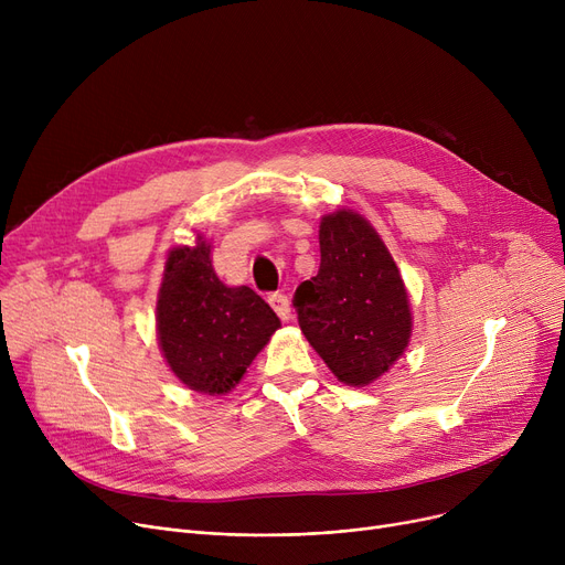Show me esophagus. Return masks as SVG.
Returning a JSON list of instances; mask_svg holds the SVG:
<instances>
[{"label": "esophagus", "instance_id": "esophagus-1", "mask_svg": "<svg viewBox=\"0 0 565 565\" xmlns=\"http://www.w3.org/2000/svg\"><path fill=\"white\" fill-rule=\"evenodd\" d=\"M267 302H270V307L277 311V316H279L281 320H290V302H288L286 295L273 292L270 298H267Z\"/></svg>", "mask_w": 565, "mask_h": 565}]
</instances>
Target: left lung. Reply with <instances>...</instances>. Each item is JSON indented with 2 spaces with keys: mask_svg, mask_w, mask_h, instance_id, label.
<instances>
[{
  "mask_svg": "<svg viewBox=\"0 0 565 565\" xmlns=\"http://www.w3.org/2000/svg\"><path fill=\"white\" fill-rule=\"evenodd\" d=\"M318 241V275L295 292L300 330L339 382L369 387L409 345L405 281L380 233L350 207L322 215Z\"/></svg>",
  "mask_w": 565,
  "mask_h": 565,
  "instance_id": "8db88e82",
  "label": "left lung"
}]
</instances>
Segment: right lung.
I'll return each instance as SVG.
<instances>
[{
	"instance_id": "add662e5",
	"label": "right lung",
	"mask_w": 565,
	"mask_h": 565,
	"mask_svg": "<svg viewBox=\"0 0 565 565\" xmlns=\"http://www.w3.org/2000/svg\"><path fill=\"white\" fill-rule=\"evenodd\" d=\"M281 320L249 286L215 275L211 243L173 247L156 305L158 345L169 371L188 390L224 396L243 380Z\"/></svg>"
}]
</instances>
